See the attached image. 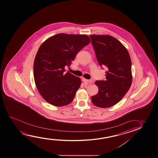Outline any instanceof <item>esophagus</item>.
<instances>
[{
  "mask_svg": "<svg viewBox=\"0 0 158 158\" xmlns=\"http://www.w3.org/2000/svg\"><path fill=\"white\" fill-rule=\"evenodd\" d=\"M82 80L83 82L85 83L86 84H87V85L89 84L90 83H92V80H87V79H85V78H82Z\"/></svg>",
  "mask_w": 158,
  "mask_h": 158,
  "instance_id": "1",
  "label": "esophagus"
}]
</instances>
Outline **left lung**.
<instances>
[{"label":"left lung","instance_id":"1","mask_svg":"<svg viewBox=\"0 0 158 158\" xmlns=\"http://www.w3.org/2000/svg\"><path fill=\"white\" fill-rule=\"evenodd\" d=\"M89 37L99 64L108 68L105 80L95 82L98 93L92 97V102L99 108H109L118 103L131 87V57L126 47L114 37L106 35Z\"/></svg>","mask_w":158,"mask_h":158}]
</instances>
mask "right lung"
Instances as JSON below:
<instances>
[{"label":"right lung","instance_id":"1","mask_svg":"<svg viewBox=\"0 0 158 158\" xmlns=\"http://www.w3.org/2000/svg\"><path fill=\"white\" fill-rule=\"evenodd\" d=\"M86 35L58 34L50 37L40 47L34 62V77L39 93L45 101L56 106L73 101L80 87V78L64 74L77 53L90 43Z\"/></svg>","mask_w":158,"mask_h":158}]
</instances>
